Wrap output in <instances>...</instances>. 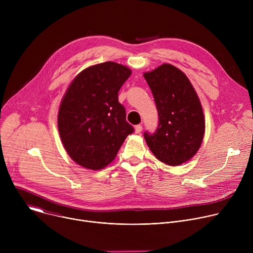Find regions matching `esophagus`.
Listing matches in <instances>:
<instances>
[{"mask_svg":"<svg viewBox=\"0 0 253 253\" xmlns=\"http://www.w3.org/2000/svg\"><path fill=\"white\" fill-rule=\"evenodd\" d=\"M142 129H143L142 125H136V126H135V132H136L137 134H140V133L142 132Z\"/></svg>","mask_w":253,"mask_h":253,"instance_id":"34e87169","label":"esophagus"}]
</instances>
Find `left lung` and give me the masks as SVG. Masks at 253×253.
Listing matches in <instances>:
<instances>
[{"label":"left lung","instance_id":"left-lung-1","mask_svg":"<svg viewBox=\"0 0 253 253\" xmlns=\"http://www.w3.org/2000/svg\"><path fill=\"white\" fill-rule=\"evenodd\" d=\"M143 76L159 116L156 132H145L144 138L158 160L181 165L197 153L203 141L205 120L199 97L187 76L171 64H162Z\"/></svg>","mask_w":253,"mask_h":253}]
</instances>
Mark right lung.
<instances>
[{"instance_id": "add662e5", "label": "right lung", "mask_w": 253, "mask_h": 253, "mask_svg": "<svg viewBox=\"0 0 253 253\" xmlns=\"http://www.w3.org/2000/svg\"><path fill=\"white\" fill-rule=\"evenodd\" d=\"M131 73L128 67L108 61L84 69L69 85L59 108L58 129L65 150L80 166L105 168L133 133L118 102Z\"/></svg>"}]
</instances>
